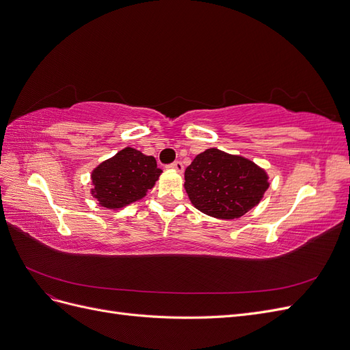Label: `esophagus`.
<instances>
[{
	"label": "esophagus",
	"instance_id": "obj_1",
	"mask_svg": "<svg viewBox=\"0 0 350 350\" xmlns=\"http://www.w3.org/2000/svg\"><path fill=\"white\" fill-rule=\"evenodd\" d=\"M167 167L174 169V171H176V172H179V174H181V172L184 171V165H183V162H179V161H176V162H174V163H171V165H169Z\"/></svg>",
	"mask_w": 350,
	"mask_h": 350
}]
</instances>
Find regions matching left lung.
I'll return each instance as SVG.
<instances>
[{
  "mask_svg": "<svg viewBox=\"0 0 350 350\" xmlns=\"http://www.w3.org/2000/svg\"><path fill=\"white\" fill-rule=\"evenodd\" d=\"M184 187L204 215L238 219L260 203L270 183L267 172L250 159L211 147L185 169Z\"/></svg>",
  "mask_w": 350,
  "mask_h": 350,
  "instance_id": "1",
  "label": "left lung"
}]
</instances>
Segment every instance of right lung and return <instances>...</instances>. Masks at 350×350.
Listing matches in <instances>:
<instances>
[{"instance_id":"right-lung-1","label":"right lung","mask_w":350,"mask_h":350,"mask_svg":"<svg viewBox=\"0 0 350 350\" xmlns=\"http://www.w3.org/2000/svg\"><path fill=\"white\" fill-rule=\"evenodd\" d=\"M161 174L153 156L125 147L93 169L90 194L99 206L120 210L146 197Z\"/></svg>"}]
</instances>
